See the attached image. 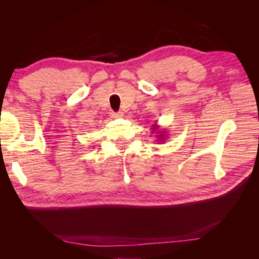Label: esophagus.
<instances>
[{"label": "esophagus", "mask_w": 259, "mask_h": 259, "mask_svg": "<svg viewBox=\"0 0 259 259\" xmlns=\"http://www.w3.org/2000/svg\"><path fill=\"white\" fill-rule=\"evenodd\" d=\"M111 117L112 119H120V117L123 116V112H111Z\"/></svg>", "instance_id": "esophagus-1"}]
</instances>
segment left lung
<instances>
[{
  "instance_id": "1",
  "label": "left lung",
  "mask_w": 259,
  "mask_h": 259,
  "mask_svg": "<svg viewBox=\"0 0 259 259\" xmlns=\"http://www.w3.org/2000/svg\"><path fill=\"white\" fill-rule=\"evenodd\" d=\"M159 125L156 124V122L152 125L151 126V131H152V134L154 132H156V138H158V140L159 142H164V140H166L165 138H166V134H165V131H159Z\"/></svg>"
}]
</instances>
